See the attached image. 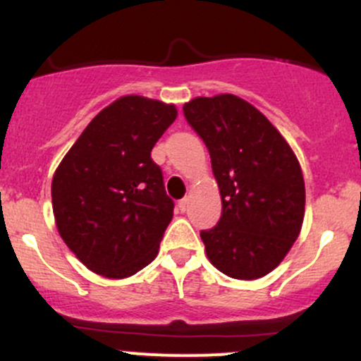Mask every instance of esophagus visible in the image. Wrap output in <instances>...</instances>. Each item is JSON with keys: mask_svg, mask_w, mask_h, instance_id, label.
I'll return each mask as SVG.
<instances>
[{"mask_svg": "<svg viewBox=\"0 0 361 361\" xmlns=\"http://www.w3.org/2000/svg\"><path fill=\"white\" fill-rule=\"evenodd\" d=\"M188 204H189V197L185 196V197H182V200L179 201V204H177V207H179V210L184 213L185 210H188Z\"/></svg>", "mask_w": 361, "mask_h": 361, "instance_id": "obj_1", "label": "esophagus"}]
</instances>
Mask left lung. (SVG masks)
<instances>
[{"label":"left lung","mask_w":361,"mask_h":361,"mask_svg":"<svg viewBox=\"0 0 361 361\" xmlns=\"http://www.w3.org/2000/svg\"><path fill=\"white\" fill-rule=\"evenodd\" d=\"M184 115L210 151L222 197L216 227L201 232L216 270L239 281L270 274L286 258L305 219V179L284 135L246 99H191Z\"/></svg>","instance_id":"obj_1"}]
</instances>
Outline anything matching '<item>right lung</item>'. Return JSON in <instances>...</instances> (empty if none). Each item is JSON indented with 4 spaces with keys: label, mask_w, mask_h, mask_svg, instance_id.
<instances>
[{
    "label": "right lung",
    "mask_w": 361,
    "mask_h": 361,
    "mask_svg": "<svg viewBox=\"0 0 361 361\" xmlns=\"http://www.w3.org/2000/svg\"><path fill=\"white\" fill-rule=\"evenodd\" d=\"M176 118V104L122 96L89 122L55 170L58 234L91 272L126 279L157 258L173 201L151 149Z\"/></svg>",
    "instance_id": "add662e5"
}]
</instances>
